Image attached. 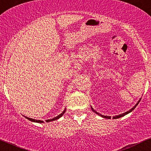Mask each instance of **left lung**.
<instances>
[{
    "mask_svg": "<svg viewBox=\"0 0 151 151\" xmlns=\"http://www.w3.org/2000/svg\"><path fill=\"white\" fill-rule=\"evenodd\" d=\"M141 101V99H139V101L137 102V103L136 105L134 106L133 108H132L131 109H130V110H128V111L126 112H124V113H123V114H119V115H117V116H113V119H118V118H119V117H122V116H124V115H126V114H127L128 113H129V112H131V111H132V110H133L134 109V108H136V106L138 105V104L139 103V101ZM92 108V111L94 112H95V113H96V114H99V115H100V116H101L102 117H104V118H106V119H110V118H111V116H104V115H102V114H100L98 113V112H96L95 111V110H94L93 109V108Z\"/></svg>",
    "mask_w": 151,
    "mask_h": 151,
    "instance_id": "left-lung-1",
    "label": "left lung"
}]
</instances>
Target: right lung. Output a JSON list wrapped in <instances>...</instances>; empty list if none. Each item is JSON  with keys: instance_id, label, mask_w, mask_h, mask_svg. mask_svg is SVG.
<instances>
[{"instance_id": "add662e5", "label": "right lung", "mask_w": 151, "mask_h": 151, "mask_svg": "<svg viewBox=\"0 0 151 151\" xmlns=\"http://www.w3.org/2000/svg\"><path fill=\"white\" fill-rule=\"evenodd\" d=\"M65 109L63 110V112H62L61 114H60L59 115H58L57 116H56V117H55V118H53V119H47V120H46V122H52V121H55V120H57V119H59L60 117H61V116H62L63 115V114L65 113ZM25 118H27V119H29V121H31V122H38V123H43V121H41V120H37V119H31V118H29V117H27V116H25Z\"/></svg>"}]
</instances>
